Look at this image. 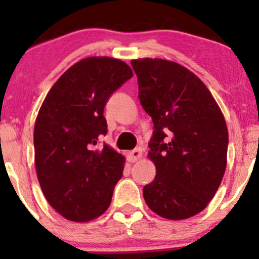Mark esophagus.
Returning <instances> with one entry per match:
<instances>
[{"instance_id":"obj_1","label":"esophagus","mask_w":259,"mask_h":259,"mask_svg":"<svg viewBox=\"0 0 259 259\" xmlns=\"http://www.w3.org/2000/svg\"><path fill=\"white\" fill-rule=\"evenodd\" d=\"M141 157H142V152L140 148H136V150H134L132 152L127 153V160H129L130 163L136 162V160L141 158Z\"/></svg>"}]
</instances>
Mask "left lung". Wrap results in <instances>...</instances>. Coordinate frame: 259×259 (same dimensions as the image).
Returning <instances> with one entry per match:
<instances>
[{"instance_id":"left-lung-1","label":"left lung","mask_w":259,"mask_h":259,"mask_svg":"<svg viewBox=\"0 0 259 259\" xmlns=\"http://www.w3.org/2000/svg\"><path fill=\"white\" fill-rule=\"evenodd\" d=\"M139 99L154 130L148 159L156 178L144 187L151 210L170 221L202 212L214 197L227 168L228 127L202 80L179 63L133 59Z\"/></svg>"}]
</instances>
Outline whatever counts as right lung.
Segmentation results:
<instances>
[{"mask_svg": "<svg viewBox=\"0 0 259 259\" xmlns=\"http://www.w3.org/2000/svg\"><path fill=\"white\" fill-rule=\"evenodd\" d=\"M133 76L125 62L88 57L62 74L45 97L35 120V169L47 202L72 222H90L106 212L125 158L108 145V97Z\"/></svg>", "mask_w": 259, "mask_h": 259, "instance_id": "add662e5", "label": "right lung"}]
</instances>
